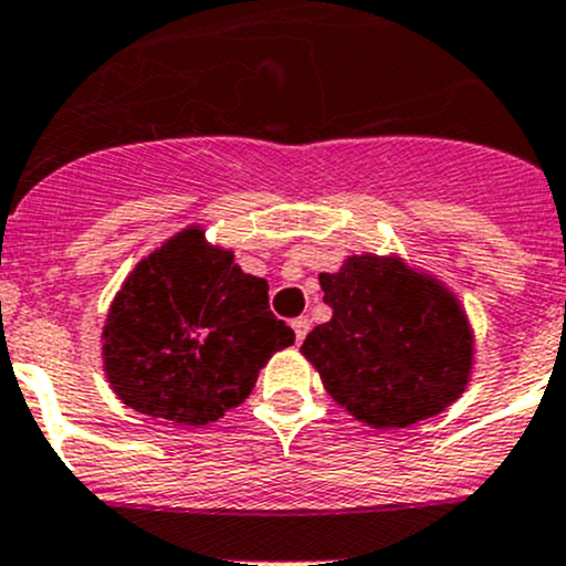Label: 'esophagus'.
Listing matches in <instances>:
<instances>
[{
    "label": "esophagus",
    "instance_id": "obj_1",
    "mask_svg": "<svg viewBox=\"0 0 566 566\" xmlns=\"http://www.w3.org/2000/svg\"><path fill=\"white\" fill-rule=\"evenodd\" d=\"M291 329H294V338L296 344H302V338L307 335V329H311V322H307L305 316H296L294 322H291Z\"/></svg>",
    "mask_w": 566,
    "mask_h": 566
}]
</instances>
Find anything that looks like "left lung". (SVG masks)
I'll use <instances>...</instances> for the list:
<instances>
[{"label": "left lung", "instance_id": "1", "mask_svg": "<svg viewBox=\"0 0 566 566\" xmlns=\"http://www.w3.org/2000/svg\"><path fill=\"white\" fill-rule=\"evenodd\" d=\"M333 318L300 352L335 405L374 429L440 416L465 394L475 338L454 291L399 255H346L322 272Z\"/></svg>", "mask_w": 566, "mask_h": 566}]
</instances>
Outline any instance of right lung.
I'll return each mask as SVG.
<instances>
[{
    "label": "right lung",
    "instance_id": "1",
    "mask_svg": "<svg viewBox=\"0 0 566 566\" xmlns=\"http://www.w3.org/2000/svg\"><path fill=\"white\" fill-rule=\"evenodd\" d=\"M264 277L189 226L145 255L112 300L101 360L117 399L176 427H206L242 405L261 368L294 344Z\"/></svg>",
    "mask_w": 566,
    "mask_h": 566
}]
</instances>
